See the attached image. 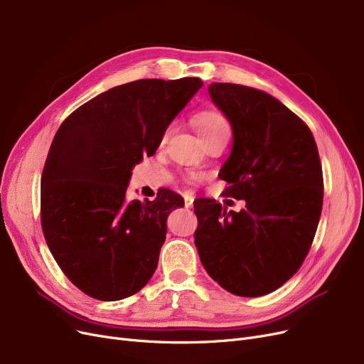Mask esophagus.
Segmentation results:
<instances>
[{
    "mask_svg": "<svg viewBox=\"0 0 364 364\" xmlns=\"http://www.w3.org/2000/svg\"><path fill=\"white\" fill-rule=\"evenodd\" d=\"M192 205H193V196L186 195L184 196V207L186 208H192Z\"/></svg>",
    "mask_w": 364,
    "mask_h": 364,
    "instance_id": "34e87169",
    "label": "esophagus"
}]
</instances>
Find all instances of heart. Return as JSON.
Masks as SVG:
<instances>
[{
  "mask_svg": "<svg viewBox=\"0 0 364 364\" xmlns=\"http://www.w3.org/2000/svg\"><path fill=\"white\" fill-rule=\"evenodd\" d=\"M193 124H195L196 132L199 136L213 134L218 129L229 128L228 120L225 119V116L217 113V112H203V113L196 114L193 117Z\"/></svg>",
  "mask_w": 364,
  "mask_h": 364,
  "instance_id": "1",
  "label": "heart"
}]
</instances>
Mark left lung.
I'll return each instance as SVG.
<instances>
[{"mask_svg":"<svg viewBox=\"0 0 364 364\" xmlns=\"http://www.w3.org/2000/svg\"><path fill=\"white\" fill-rule=\"evenodd\" d=\"M208 92L233 132L218 177L229 183L226 196L244 199L245 210L196 199L195 245L218 286L236 296H264L299 271L317 232L318 149L305 122L269 93L233 83H213Z\"/></svg>","mask_w":364,"mask_h":364,"instance_id":"obj_1","label":"left lung"}]
</instances>
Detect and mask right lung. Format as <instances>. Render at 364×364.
Here are the masks:
<instances>
[{
	"label": "right lung",
	"instance_id": "add662e5",
	"mask_svg": "<svg viewBox=\"0 0 364 364\" xmlns=\"http://www.w3.org/2000/svg\"><path fill=\"white\" fill-rule=\"evenodd\" d=\"M202 85L184 77L116 86L59 126L41 176V226L62 272L87 296L120 300L153 277L166 218L184 200L162 188L154 200L126 202V188Z\"/></svg>",
	"mask_w": 364,
	"mask_h": 364
}]
</instances>
